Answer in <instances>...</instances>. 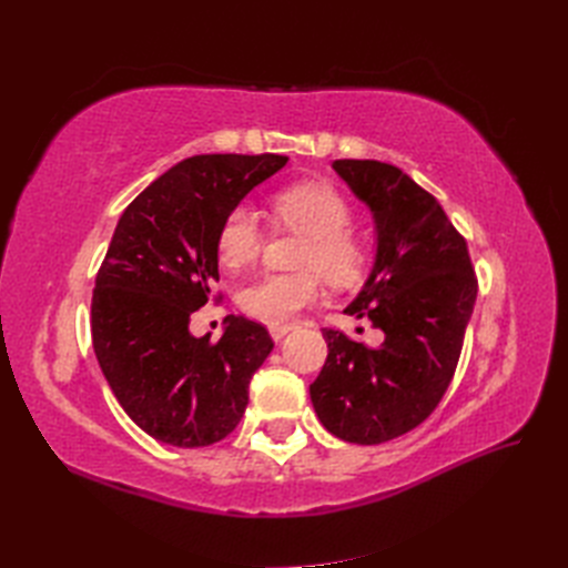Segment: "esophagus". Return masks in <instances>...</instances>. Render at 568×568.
Returning a JSON list of instances; mask_svg holds the SVG:
<instances>
[{
    "label": "esophagus",
    "mask_w": 568,
    "mask_h": 568,
    "mask_svg": "<svg viewBox=\"0 0 568 568\" xmlns=\"http://www.w3.org/2000/svg\"><path fill=\"white\" fill-rule=\"evenodd\" d=\"M291 329H294V324H270V336L274 341H280L282 336H286Z\"/></svg>",
    "instance_id": "esophagus-1"
}]
</instances>
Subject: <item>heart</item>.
<instances>
[{"instance_id": "heart-1", "label": "heart", "mask_w": 568, "mask_h": 568, "mask_svg": "<svg viewBox=\"0 0 568 568\" xmlns=\"http://www.w3.org/2000/svg\"><path fill=\"white\" fill-rule=\"evenodd\" d=\"M272 215L284 227L305 234L298 253L301 265L315 267L326 282L351 284L365 265V244L348 230L353 209L329 182H298L280 189L272 196ZM263 246V230L255 211L239 203L222 217L215 248L220 263L239 270L253 263ZM320 296V282L313 270L265 272L239 291V307L255 320L282 324L301 307Z\"/></svg>"}]
</instances>
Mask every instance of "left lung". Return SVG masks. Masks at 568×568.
I'll return each instance as SVG.
<instances>
[{
	"label": "left lung",
	"instance_id": "left-lung-1",
	"mask_svg": "<svg viewBox=\"0 0 568 568\" xmlns=\"http://www.w3.org/2000/svg\"><path fill=\"white\" fill-rule=\"evenodd\" d=\"M332 168L376 227L372 272L343 313L369 320L384 341L372 348L322 329L329 353L311 400L336 438L379 445L419 426L448 390L478 286L464 236L400 168L353 159Z\"/></svg>",
	"mask_w": 568,
	"mask_h": 568
}]
</instances>
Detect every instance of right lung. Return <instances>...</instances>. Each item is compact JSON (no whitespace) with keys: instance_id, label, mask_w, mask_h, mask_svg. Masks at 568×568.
Segmentation results:
<instances>
[{"instance_id":"right-lung-1","label":"right lung","mask_w":568,"mask_h":568,"mask_svg":"<svg viewBox=\"0 0 568 568\" xmlns=\"http://www.w3.org/2000/svg\"><path fill=\"white\" fill-rule=\"evenodd\" d=\"M286 156L203 153L153 180L120 215L92 296V343L106 382L144 434L178 448L230 436L248 384L274 343L263 324L230 315L217 343L189 317L220 280L222 217L286 165Z\"/></svg>"}]
</instances>
